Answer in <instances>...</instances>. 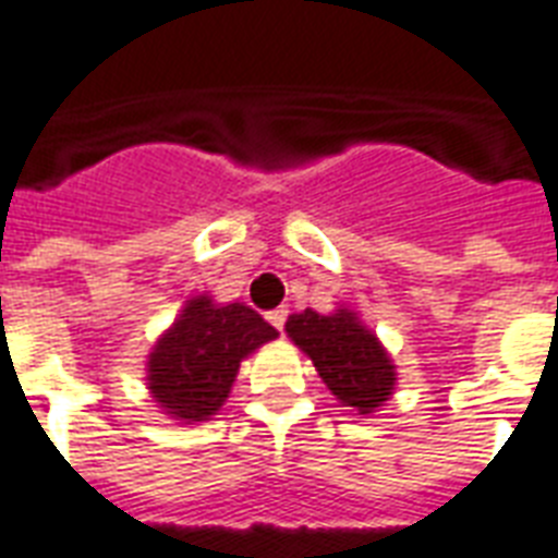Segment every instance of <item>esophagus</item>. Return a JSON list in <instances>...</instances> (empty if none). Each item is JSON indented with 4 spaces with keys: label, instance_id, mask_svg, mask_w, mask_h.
<instances>
[{
    "label": "esophagus",
    "instance_id": "esophagus-1",
    "mask_svg": "<svg viewBox=\"0 0 558 558\" xmlns=\"http://www.w3.org/2000/svg\"><path fill=\"white\" fill-rule=\"evenodd\" d=\"M287 313H289V310L278 307V310H271V313H266V318H269L271 327H278V330H283V325H287Z\"/></svg>",
    "mask_w": 558,
    "mask_h": 558
}]
</instances>
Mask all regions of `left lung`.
<instances>
[{
    "instance_id": "1",
    "label": "left lung",
    "mask_w": 558,
    "mask_h": 558,
    "mask_svg": "<svg viewBox=\"0 0 558 558\" xmlns=\"http://www.w3.org/2000/svg\"><path fill=\"white\" fill-rule=\"evenodd\" d=\"M287 336L313 360L336 401L356 415H372L395 395L398 365L356 310L339 304L333 313H292Z\"/></svg>"
}]
</instances>
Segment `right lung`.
I'll list each match as a JSON object with an SVG mask.
<instances>
[{
	"label": "right lung",
	"mask_w": 558,
	"mask_h": 558,
	"mask_svg": "<svg viewBox=\"0 0 558 558\" xmlns=\"http://www.w3.org/2000/svg\"><path fill=\"white\" fill-rule=\"evenodd\" d=\"M271 339L278 330L240 301L219 304L207 292L186 298L148 351V398L181 424L210 421L228 401L242 360Z\"/></svg>",
	"instance_id": "right-lung-1"
}]
</instances>
